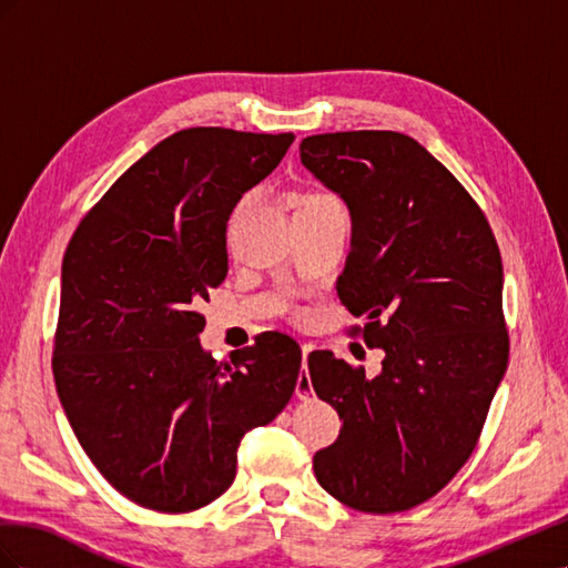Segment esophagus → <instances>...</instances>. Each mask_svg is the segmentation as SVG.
Here are the masks:
<instances>
[{
  "label": "esophagus",
  "instance_id": "1",
  "mask_svg": "<svg viewBox=\"0 0 568 568\" xmlns=\"http://www.w3.org/2000/svg\"><path fill=\"white\" fill-rule=\"evenodd\" d=\"M311 346H303V369H305V359H307V355H311ZM296 395L301 400H307L313 395V384H311V374H307V369L305 372H301V376H298V382H296Z\"/></svg>",
  "mask_w": 568,
  "mask_h": 568
}]
</instances>
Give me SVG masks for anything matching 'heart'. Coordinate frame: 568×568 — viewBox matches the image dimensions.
<instances>
[{
  "label": "heart",
  "mask_w": 568,
  "mask_h": 568,
  "mask_svg": "<svg viewBox=\"0 0 568 568\" xmlns=\"http://www.w3.org/2000/svg\"><path fill=\"white\" fill-rule=\"evenodd\" d=\"M307 203H315V205H332V203H338L332 194H322V192H313V194H307L305 199H303V203L301 205H307Z\"/></svg>",
  "instance_id": "b5f03b06"
}]
</instances>
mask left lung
Segmentation results:
<instances>
[{"label":"left lung","mask_w":568,"mask_h":568,"mask_svg":"<svg viewBox=\"0 0 568 568\" xmlns=\"http://www.w3.org/2000/svg\"><path fill=\"white\" fill-rule=\"evenodd\" d=\"M301 161L351 209L336 291L363 324L348 334L386 353L374 379L329 351L307 357L315 393L343 419L313 469L357 511H405L471 457L505 376L500 248L467 189L403 132L313 134Z\"/></svg>","instance_id":"obj_1"}]
</instances>
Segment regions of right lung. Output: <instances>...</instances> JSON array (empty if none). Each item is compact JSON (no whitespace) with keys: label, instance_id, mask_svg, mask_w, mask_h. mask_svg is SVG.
Masks as SVG:
<instances>
[{"label":"right lung","instance_id":"right-lung-1","mask_svg":"<svg viewBox=\"0 0 568 568\" xmlns=\"http://www.w3.org/2000/svg\"><path fill=\"white\" fill-rule=\"evenodd\" d=\"M296 136L170 134L80 220L61 267L59 400L94 467L128 500L194 511L236 476L244 434L288 405L301 346L263 332L217 363L196 311L227 277V220Z\"/></svg>","mask_w":568,"mask_h":568}]
</instances>
